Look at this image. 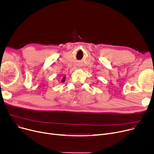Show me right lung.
<instances>
[{"label": "right lung", "instance_id": "right-lung-1", "mask_svg": "<svg viewBox=\"0 0 154 154\" xmlns=\"http://www.w3.org/2000/svg\"><path fill=\"white\" fill-rule=\"evenodd\" d=\"M65 79H66V77H65V76H63V77L62 78V80L61 82H65Z\"/></svg>", "mask_w": 154, "mask_h": 154}]
</instances>
